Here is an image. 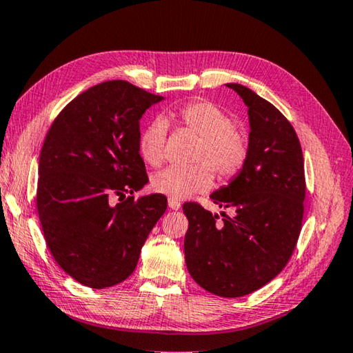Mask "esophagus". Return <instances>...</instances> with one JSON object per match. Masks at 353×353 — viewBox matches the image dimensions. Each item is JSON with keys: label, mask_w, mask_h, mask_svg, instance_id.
<instances>
[{"label": "esophagus", "mask_w": 353, "mask_h": 353, "mask_svg": "<svg viewBox=\"0 0 353 353\" xmlns=\"http://www.w3.org/2000/svg\"><path fill=\"white\" fill-rule=\"evenodd\" d=\"M168 207L171 210H179L181 208V202L176 201V199H168Z\"/></svg>", "instance_id": "obj_1"}]
</instances>
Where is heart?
<instances>
[{"label": "heart", "mask_w": 353, "mask_h": 353, "mask_svg": "<svg viewBox=\"0 0 353 353\" xmlns=\"http://www.w3.org/2000/svg\"><path fill=\"white\" fill-rule=\"evenodd\" d=\"M179 121L201 137L194 152L196 165H170L157 171L151 179V187L157 193L171 199H185L202 193L211 187V171L219 177H232L245 163L248 140L245 134L233 126L227 111L211 101H193L177 114ZM168 125L156 119L140 134L139 152L146 163L159 165L163 159Z\"/></svg>", "instance_id": "b5f03b06"}]
</instances>
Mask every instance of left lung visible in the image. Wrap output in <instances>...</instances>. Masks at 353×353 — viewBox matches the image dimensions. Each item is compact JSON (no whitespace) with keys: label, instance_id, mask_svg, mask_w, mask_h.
<instances>
[{"label":"left lung","instance_id":"left-lung-1","mask_svg":"<svg viewBox=\"0 0 353 353\" xmlns=\"http://www.w3.org/2000/svg\"><path fill=\"white\" fill-rule=\"evenodd\" d=\"M248 108V156L227 187L210 197L233 210L223 219L183 203L187 268L205 290L239 298L276 278L290 259L304 214V159L296 132L270 101L227 83Z\"/></svg>","mask_w":353,"mask_h":353}]
</instances>
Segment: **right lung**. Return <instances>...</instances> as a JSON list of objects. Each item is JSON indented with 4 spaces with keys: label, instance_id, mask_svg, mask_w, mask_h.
I'll return each instance as SVG.
<instances>
[{
    "label": "right lung",
    "instance_id": "obj_1",
    "mask_svg": "<svg viewBox=\"0 0 353 353\" xmlns=\"http://www.w3.org/2000/svg\"><path fill=\"white\" fill-rule=\"evenodd\" d=\"M162 100L123 80L100 83L77 95L44 139L38 216L57 264L83 285L106 288L130 276L165 213L157 193L112 203L148 183L140 119Z\"/></svg>",
    "mask_w": 353,
    "mask_h": 353
}]
</instances>
